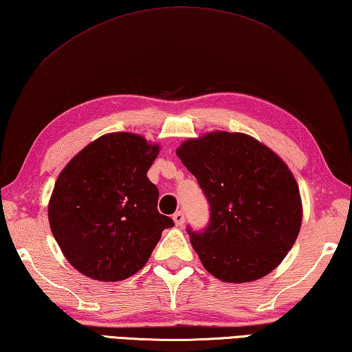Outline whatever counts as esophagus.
<instances>
[{
	"mask_svg": "<svg viewBox=\"0 0 352 352\" xmlns=\"http://www.w3.org/2000/svg\"><path fill=\"white\" fill-rule=\"evenodd\" d=\"M172 220H174V223H175L177 226H183V223H184L183 210H177V212L172 215Z\"/></svg>",
	"mask_w": 352,
	"mask_h": 352,
	"instance_id": "obj_1",
	"label": "esophagus"
}]
</instances>
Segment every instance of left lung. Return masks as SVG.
Returning <instances> with one entry per match:
<instances>
[{
    "mask_svg": "<svg viewBox=\"0 0 352 352\" xmlns=\"http://www.w3.org/2000/svg\"><path fill=\"white\" fill-rule=\"evenodd\" d=\"M209 203V223L188 234L204 270L246 283L276 270L297 240L302 200L277 154L239 132H210L177 149Z\"/></svg>",
    "mask_w": 352,
    "mask_h": 352,
    "instance_id": "left-lung-1",
    "label": "left lung"
}]
</instances>
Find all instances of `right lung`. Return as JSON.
Instances as JSON below:
<instances>
[{"instance_id": "add662e5", "label": "right lung", "mask_w": 352, "mask_h": 352, "mask_svg": "<svg viewBox=\"0 0 352 352\" xmlns=\"http://www.w3.org/2000/svg\"><path fill=\"white\" fill-rule=\"evenodd\" d=\"M160 152L131 132L100 137L56 178L49 223L67 261L82 276L120 282L146 265L170 217L157 209L148 170Z\"/></svg>"}]
</instances>
